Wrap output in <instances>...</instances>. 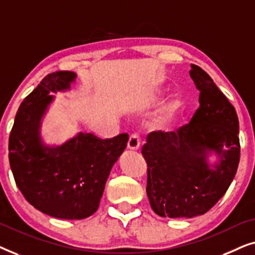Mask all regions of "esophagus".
<instances>
[{"instance_id":"34e87169","label":"esophagus","mask_w":255,"mask_h":255,"mask_svg":"<svg viewBox=\"0 0 255 255\" xmlns=\"http://www.w3.org/2000/svg\"><path fill=\"white\" fill-rule=\"evenodd\" d=\"M139 146H140V138H139V135L137 133L131 134L128 142V148L135 151V149L139 148Z\"/></svg>"}]
</instances>
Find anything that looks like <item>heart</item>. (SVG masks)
I'll return each instance as SVG.
<instances>
[{
    "label": "heart",
    "mask_w": 255,
    "mask_h": 255,
    "mask_svg": "<svg viewBox=\"0 0 255 255\" xmlns=\"http://www.w3.org/2000/svg\"><path fill=\"white\" fill-rule=\"evenodd\" d=\"M170 116H172V115H170V113H168L167 115H165V117L162 118V122H161V125H165V123H167V122L169 121V118H170Z\"/></svg>",
    "instance_id": "obj_1"
}]
</instances>
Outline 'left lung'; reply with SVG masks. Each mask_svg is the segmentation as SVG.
I'll return each instance as SVG.
<instances>
[{
    "label": "left lung",
    "instance_id": "8db88e82",
    "mask_svg": "<svg viewBox=\"0 0 255 255\" xmlns=\"http://www.w3.org/2000/svg\"><path fill=\"white\" fill-rule=\"evenodd\" d=\"M200 107L188 124L174 132H151L141 147L147 163V193L161 217L191 218L208 212L229 189L240 159L239 121L235 107L209 74L191 65ZM221 162L210 170L206 149Z\"/></svg>",
    "mask_w": 255,
    "mask_h": 255
}]
</instances>
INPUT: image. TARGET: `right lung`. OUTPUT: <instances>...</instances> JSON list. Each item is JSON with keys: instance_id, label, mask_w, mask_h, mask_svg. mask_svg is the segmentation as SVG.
<instances>
[{"instance_id": "add662e5", "label": "right lung", "mask_w": 255, "mask_h": 255, "mask_svg": "<svg viewBox=\"0 0 255 255\" xmlns=\"http://www.w3.org/2000/svg\"><path fill=\"white\" fill-rule=\"evenodd\" d=\"M75 73L47 74L17 111L9 135V162L15 182L29 203L61 219H83L97 210L114 163L127 147L128 134L100 139L79 133L64 145L47 147L39 124L53 96L69 88Z\"/></svg>"}]
</instances>
